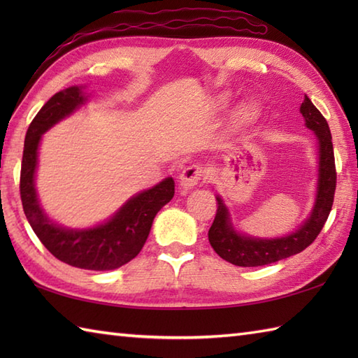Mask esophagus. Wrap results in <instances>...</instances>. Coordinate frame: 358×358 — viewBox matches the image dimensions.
<instances>
[{
  "mask_svg": "<svg viewBox=\"0 0 358 358\" xmlns=\"http://www.w3.org/2000/svg\"><path fill=\"white\" fill-rule=\"evenodd\" d=\"M204 167L199 164H192L187 166L183 172L180 173V187L183 191H191L195 186H199L201 183V180H204Z\"/></svg>",
  "mask_w": 358,
  "mask_h": 358,
  "instance_id": "34e87169",
  "label": "esophagus"
}]
</instances>
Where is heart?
I'll list each match as a JSON object with an SVG mask.
<instances>
[{"instance_id":"heart-1","label":"heart","mask_w":358,"mask_h":358,"mask_svg":"<svg viewBox=\"0 0 358 358\" xmlns=\"http://www.w3.org/2000/svg\"><path fill=\"white\" fill-rule=\"evenodd\" d=\"M226 101H227V98H226ZM254 109H255V106L252 103H246V104L241 106V113H245V115H248V113L254 112Z\"/></svg>"}]
</instances>
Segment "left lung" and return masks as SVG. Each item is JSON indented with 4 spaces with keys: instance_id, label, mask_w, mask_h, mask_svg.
I'll return each mask as SVG.
<instances>
[{
    "instance_id": "8db88e82",
    "label": "left lung",
    "mask_w": 358,
    "mask_h": 358,
    "mask_svg": "<svg viewBox=\"0 0 358 358\" xmlns=\"http://www.w3.org/2000/svg\"><path fill=\"white\" fill-rule=\"evenodd\" d=\"M300 113L305 120V126L314 132L317 144L318 166L313 209L305 222L299 224L295 231L283 235V237L263 238L238 231L232 223L229 208L226 206L222 196L217 195L218 209L208 237L210 246L223 260L235 266H241V268H255V266L275 263L300 254L323 229L332 208L337 183L332 136L328 121L306 95L300 106Z\"/></svg>"
}]
</instances>
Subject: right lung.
Masks as SVG:
<instances>
[{
  "instance_id": "obj_1",
  "label": "right lung",
  "mask_w": 358,
  "mask_h": 358,
  "mask_svg": "<svg viewBox=\"0 0 358 358\" xmlns=\"http://www.w3.org/2000/svg\"><path fill=\"white\" fill-rule=\"evenodd\" d=\"M85 86H71L53 95L30 123L22 152L20 192L29 224L49 252L67 264L89 271H113L140 254L152 223L172 200L175 181L167 177L127 199L104 222L90 227H67L48 215L36 191L38 150L43 135L81 109L90 95Z\"/></svg>"
}]
</instances>
